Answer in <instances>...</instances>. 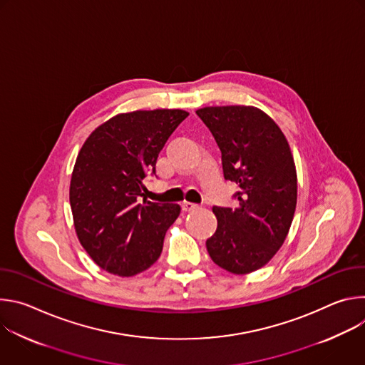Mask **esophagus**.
I'll list each match as a JSON object with an SVG mask.
<instances>
[{"mask_svg":"<svg viewBox=\"0 0 365 365\" xmlns=\"http://www.w3.org/2000/svg\"><path fill=\"white\" fill-rule=\"evenodd\" d=\"M197 205L196 203H192V202H182V210L185 211V212H190V211H195V210H197Z\"/></svg>","mask_w":365,"mask_h":365,"instance_id":"34e87169","label":"esophagus"}]
</instances>
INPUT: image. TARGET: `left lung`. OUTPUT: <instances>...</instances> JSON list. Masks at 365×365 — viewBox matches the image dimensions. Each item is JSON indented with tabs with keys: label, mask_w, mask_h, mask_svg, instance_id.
<instances>
[{
	"label": "left lung",
	"mask_w": 365,
	"mask_h": 365,
	"mask_svg": "<svg viewBox=\"0 0 365 365\" xmlns=\"http://www.w3.org/2000/svg\"><path fill=\"white\" fill-rule=\"evenodd\" d=\"M197 117L214 135L225 180L235 182L237 207L214 206L215 234L206 240L212 262L234 274L267 264L293 221L297 178L286 137L254 107H206Z\"/></svg>",
	"instance_id": "8db88e82"
}]
</instances>
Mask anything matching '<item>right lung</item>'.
I'll return each instance as SVG.
<instances>
[{"instance_id": "1", "label": "right lung", "mask_w": 365, "mask_h": 365, "mask_svg": "<svg viewBox=\"0 0 365 365\" xmlns=\"http://www.w3.org/2000/svg\"><path fill=\"white\" fill-rule=\"evenodd\" d=\"M187 115L182 110L120 114L82 145L69 190L73 224L85 251L108 273L130 277L160 257L180 206L141 200L144 179L155 176L159 153Z\"/></svg>"}]
</instances>
